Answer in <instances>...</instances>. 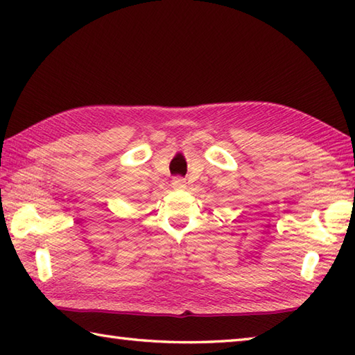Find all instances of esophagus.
<instances>
[{
    "mask_svg": "<svg viewBox=\"0 0 355 355\" xmlns=\"http://www.w3.org/2000/svg\"><path fill=\"white\" fill-rule=\"evenodd\" d=\"M172 187H173V189H184V187H186L184 178H182V177L173 178V180H172Z\"/></svg>",
    "mask_w": 355,
    "mask_h": 355,
    "instance_id": "34e87169",
    "label": "esophagus"
}]
</instances>
